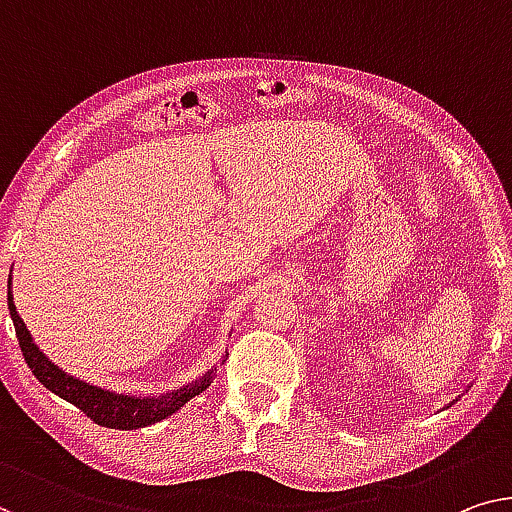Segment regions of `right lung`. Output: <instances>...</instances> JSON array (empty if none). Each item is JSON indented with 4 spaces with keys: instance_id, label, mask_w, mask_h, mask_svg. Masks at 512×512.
<instances>
[{
    "instance_id": "right-lung-1",
    "label": "right lung",
    "mask_w": 512,
    "mask_h": 512,
    "mask_svg": "<svg viewBox=\"0 0 512 512\" xmlns=\"http://www.w3.org/2000/svg\"><path fill=\"white\" fill-rule=\"evenodd\" d=\"M9 310H11V319L15 326V335H18L22 356H25L27 365L32 368L34 377L41 381L48 391L59 395V398H64L66 402L75 404L82 414L103 427H112V430H137V427L154 425L158 421H163V418L172 416L174 411H179L190 398L200 395L204 388H209L211 384V372H209L207 377L195 381L193 386H186L181 388V391L158 395V398H144V400L131 398V395H117V393L103 391V388L98 386H89L85 381L75 379L71 375H66L64 370H59L57 365L48 361L41 349L34 345L32 335H29L25 322H22L18 310H15L13 305L11 285H9Z\"/></svg>"
}]
</instances>
